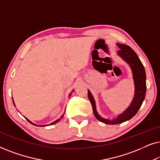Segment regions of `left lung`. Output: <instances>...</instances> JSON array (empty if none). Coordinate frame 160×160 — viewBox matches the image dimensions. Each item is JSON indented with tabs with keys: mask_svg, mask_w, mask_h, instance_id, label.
<instances>
[{
	"mask_svg": "<svg viewBox=\"0 0 160 160\" xmlns=\"http://www.w3.org/2000/svg\"><path fill=\"white\" fill-rule=\"evenodd\" d=\"M117 44L120 49L119 51L117 52L118 56H119L124 62L128 63L129 66L130 67L131 71H132V78L135 86V92L134 97H133V99L130 106L121 114H119L114 119H106V118L100 116L99 113H98L95 99H94L91 92L88 89V98L92 104V106L94 115H95L96 119L99 120L100 122L108 124H121L122 122L132 119L141 108V105L145 99L146 92V72L138 56L129 46L118 43Z\"/></svg>",
	"mask_w": 160,
	"mask_h": 160,
	"instance_id": "1",
	"label": "left lung"
}]
</instances>
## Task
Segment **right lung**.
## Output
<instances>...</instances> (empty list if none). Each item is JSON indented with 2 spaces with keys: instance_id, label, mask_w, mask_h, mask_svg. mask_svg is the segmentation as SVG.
I'll use <instances>...</instances> for the list:
<instances>
[{
  "instance_id": "1",
  "label": "right lung",
  "mask_w": 160,
  "mask_h": 160,
  "mask_svg": "<svg viewBox=\"0 0 160 160\" xmlns=\"http://www.w3.org/2000/svg\"><path fill=\"white\" fill-rule=\"evenodd\" d=\"M74 91V89H73V90H72V92H73ZM71 94L72 93H70L69 94V97H70V96H71ZM12 100H13V102H14V106H15V104H14V100H13V98H12ZM63 115H64V114H62V116H61V117L60 118V119H57L56 120V121H54V122H52V123H51V124H51V125H52V124H55V123H57V122H59V121H60V120L61 119H62V117H63ZM25 119H27L28 120V122H30V123H31L32 124H33V125H36V126H38V127H41V126H47V125H37V124H34V123H32V122H31V121H30V120L29 119H27V118H26V117H25ZM50 124H48V125H50Z\"/></svg>"
}]
</instances>
